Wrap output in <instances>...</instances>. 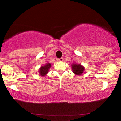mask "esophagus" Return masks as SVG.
Returning a JSON list of instances; mask_svg holds the SVG:
<instances>
[{
    "mask_svg": "<svg viewBox=\"0 0 121 121\" xmlns=\"http://www.w3.org/2000/svg\"><path fill=\"white\" fill-rule=\"evenodd\" d=\"M59 61L60 62H62L64 61V59L63 58H60V59H59Z\"/></svg>",
    "mask_w": 121,
    "mask_h": 121,
    "instance_id": "esophagus-1",
    "label": "esophagus"
}]
</instances>
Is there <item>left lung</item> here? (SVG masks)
<instances>
[{
    "label": "left lung",
    "mask_w": 121,
    "mask_h": 121,
    "mask_svg": "<svg viewBox=\"0 0 121 121\" xmlns=\"http://www.w3.org/2000/svg\"><path fill=\"white\" fill-rule=\"evenodd\" d=\"M71 66L72 71H73V72L75 74L77 75V76H80V75H81L85 70L84 66H83L81 64H79L73 62V63L71 65Z\"/></svg>",
    "instance_id": "8db88e82"
}]
</instances>
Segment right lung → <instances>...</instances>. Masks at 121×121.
Instances as JSON below:
<instances>
[{
  "instance_id": "right-lung-1",
  "label": "right lung",
  "mask_w": 121,
  "mask_h": 121,
  "mask_svg": "<svg viewBox=\"0 0 121 121\" xmlns=\"http://www.w3.org/2000/svg\"><path fill=\"white\" fill-rule=\"evenodd\" d=\"M51 66V63L49 62H47L45 64V65L44 66H41L39 70V73L40 76H45L47 74V73L49 72L50 68Z\"/></svg>"
}]
</instances>
